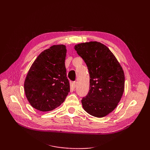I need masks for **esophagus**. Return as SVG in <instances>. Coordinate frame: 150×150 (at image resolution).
Masks as SVG:
<instances>
[{"label":"esophagus","instance_id":"esophagus-1","mask_svg":"<svg viewBox=\"0 0 150 150\" xmlns=\"http://www.w3.org/2000/svg\"><path fill=\"white\" fill-rule=\"evenodd\" d=\"M72 87H73L74 88H75L76 86V81H74V82L72 83Z\"/></svg>","mask_w":150,"mask_h":150}]
</instances>
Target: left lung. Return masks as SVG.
I'll list each match as a JSON object with an SVG mask.
<instances>
[{
    "label": "left lung",
    "instance_id": "1",
    "mask_svg": "<svg viewBox=\"0 0 150 150\" xmlns=\"http://www.w3.org/2000/svg\"><path fill=\"white\" fill-rule=\"evenodd\" d=\"M74 49L87 65L89 91L81 103L95 117L106 116L116 108L125 88V74L110 49L96 41L77 44Z\"/></svg>",
    "mask_w": 150,
    "mask_h": 150
}]
</instances>
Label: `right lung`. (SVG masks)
I'll return each instance as SVG.
<instances>
[{
  "mask_svg": "<svg viewBox=\"0 0 150 150\" xmlns=\"http://www.w3.org/2000/svg\"><path fill=\"white\" fill-rule=\"evenodd\" d=\"M64 45H54L40 53L32 64L24 82L30 105L40 111H52L64 101L70 91Z\"/></svg>",
  "mask_w": 150,
  "mask_h": 150,
  "instance_id": "obj_1",
  "label": "right lung"
}]
</instances>
